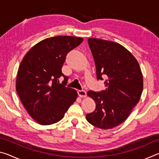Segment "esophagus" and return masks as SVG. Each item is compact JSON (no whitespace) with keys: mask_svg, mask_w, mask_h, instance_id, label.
<instances>
[{"mask_svg":"<svg viewBox=\"0 0 159 159\" xmlns=\"http://www.w3.org/2000/svg\"><path fill=\"white\" fill-rule=\"evenodd\" d=\"M78 95H79L80 98H85L87 93L84 90H78Z\"/></svg>","mask_w":159,"mask_h":159,"instance_id":"esophagus-1","label":"esophagus"}]
</instances>
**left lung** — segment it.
Instances as JSON below:
<instances>
[{
  "label": "left lung",
  "mask_w": 159,
  "mask_h": 159,
  "mask_svg": "<svg viewBox=\"0 0 159 159\" xmlns=\"http://www.w3.org/2000/svg\"><path fill=\"white\" fill-rule=\"evenodd\" d=\"M88 45L95 60L97 79H106V90L88 91L96 108L85 116L97 128H113L124 122L138 103L143 90L142 71L136 59L121 45L93 38L88 39Z\"/></svg>",
  "instance_id": "obj_1"
}]
</instances>
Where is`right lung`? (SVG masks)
<instances>
[{
	"mask_svg": "<svg viewBox=\"0 0 159 159\" xmlns=\"http://www.w3.org/2000/svg\"><path fill=\"white\" fill-rule=\"evenodd\" d=\"M82 38L59 36L35 45L26 54L17 72L16 90L29 114L41 125L57 123L76 101L77 92L66 87L61 68L70 51ZM64 77L62 84L58 79Z\"/></svg>",
	"mask_w": 159,
	"mask_h": 159,
	"instance_id": "1",
	"label": "right lung"
}]
</instances>
